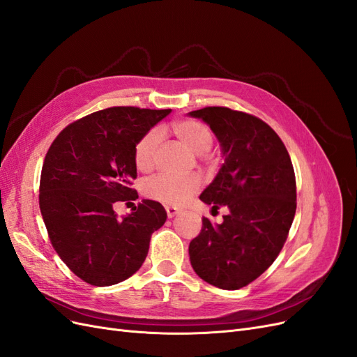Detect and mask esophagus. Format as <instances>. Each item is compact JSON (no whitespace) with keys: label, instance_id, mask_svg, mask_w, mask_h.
Segmentation results:
<instances>
[{"label":"esophagus","instance_id":"esophagus-1","mask_svg":"<svg viewBox=\"0 0 357 357\" xmlns=\"http://www.w3.org/2000/svg\"><path fill=\"white\" fill-rule=\"evenodd\" d=\"M180 213H181V210L177 208V207H171V205H168V207H167V215H168L169 219H172V218H174V215H177Z\"/></svg>","mask_w":357,"mask_h":357}]
</instances>
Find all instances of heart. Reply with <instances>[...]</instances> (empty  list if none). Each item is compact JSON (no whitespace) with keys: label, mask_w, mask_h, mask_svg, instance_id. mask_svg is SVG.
<instances>
[{"label":"heart","mask_w":357,"mask_h":357,"mask_svg":"<svg viewBox=\"0 0 357 357\" xmlns=\"http://www.w3.org/2000/svg\"><path fill=\"white\" fill-rule=\"evenodd\" d=\"M172 132L193 153H207L213 146V134L207 125L192 119L177 121L171 125ZM160 134L156 129L149 131L135 146L134 159L138 169L149 171L155 165ZM201 186L197 176H174L162 172L144 181L143 192L150 199L165 205H183Z\"/></svg>","instance_id":"1"}]
</instances>
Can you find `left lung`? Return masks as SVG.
Instances as JSON below:
<instances>
[{"label": "left lung", "instance_id": "left-lung-1", "mask_svg": "<svg viewBox=\"0 0 357 357\" xmlns=\"http://www.w3.org/2000/svg\"><path fill=\"white\" fill-rule=\"evenodd\" d=\"M210 125L225 162L199 199L229 213L220 225L202 219L189 244L192 268L215 287L236 290L273 265L296 211V180L287 149L261 119L228 107L189 113Z\"/></svg>", "mask_w": 357, "mask_h": 357}]
</instances>
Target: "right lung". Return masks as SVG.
I'll use <instances>...</instances> for the list:
<instances>
[{
	"label": "right lung",
	"instance_id": "1",
	"mask_svg": "<svg viewBox=\"0 0 357 357\" xmlns=\"http://www.w3.org/2000/svg\"><path fill=\"white\" fill-rule=\"evenodd\" d=\"M167 110L110 107L63 128L43 162L40 211L50 243L71 271L92 286H112L135 274L167 211L143 199L123 219L117 201H135L137 143Z\"/></svg>",
	"mask_w": 357,
	"mask_h": 357
}]
</instances>
